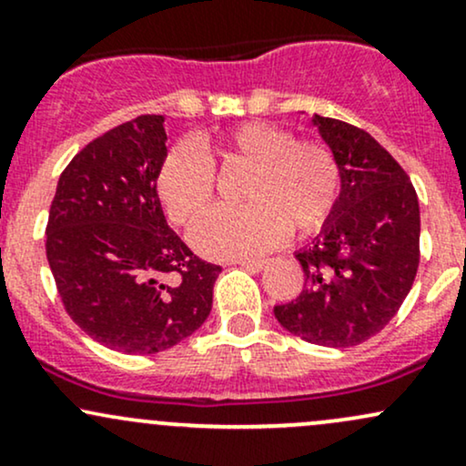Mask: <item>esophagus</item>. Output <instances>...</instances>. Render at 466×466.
<instances>
[{
    "label": "esophagus",
    "mask_w": 466,
    "mask_h": 466,
    "mask_svg": "<svg viewBox=\"0 0 466 466\" xmlns=\"http://www.w3.org/2000/svg\"><path fill=\"white\" fill-rule=\"evenodd\" d=\"M237 263L243 267V269L254 271V274H258V271H263L267 267L265 258H240V260H237Z\"/></svg>",
    "instance_id": "esophagus-1"
}]
</instances>
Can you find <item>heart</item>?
<instances>
[{"mask_svg":"<svg viewBox=\"0 0 466 466\" xmlns=\"http://www.w3.org/2000/svg\"><path fill=\"white\" fill-rule=\"evenodd\" d=\"M170 148L157 170V195L166 215L190 226L208 210L217 170L249 168L238 199L248 206L210 212L192 229V243L210 258H243L276 248L287 229L307 237L326 226L339 199V168L319 142L296 140L269 122H243L206 147Z\"/></svg>","mask_w":466,"mask_h":466,"instance_id":"obj_1","label":"heart"}]
</instances>
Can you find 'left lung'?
Listing matches in <instances>:
<instances>
[{
  "label": "left lung",
  "mask_w": 466,
  "mask_h": 466,
  "mask_svg": "<svg viewBox=\"0 0 466 466\" xmlns=\"http://www.w3.org/2000/svg\"><path fill=\"white\" fill-rule=\"evenodd\" d=\"M339 168L341 190L322 232L296 251L304 289L274 307L309 344L350 349L397 315L419 269L420 212L414 186L370 133L313 116Z\"/></svg>",
  "instance_id": "8db88e82"
}]
</instances>
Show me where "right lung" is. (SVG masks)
I'll return each mask as SVG.
<instances>
[{
	"label": "right lung",
	"mask_w": 466,
	"mask_h": 466,
	"mask_svg": "<svg viewBox=\"0 0 466 466\" xmlns=\"http://www.w3.org/2000/svg\"><path fill=\"white\" fill-rule=\"evenodd\" d=\"M164 157V116L106 131L63 170L47 217V263L67 315L125 355H153L195 333L221 274L166 223Z\"/></svg>",
	"instance_id": "1"
}]
</instances>
